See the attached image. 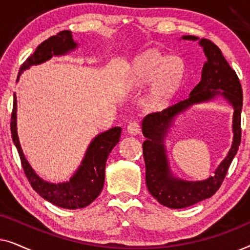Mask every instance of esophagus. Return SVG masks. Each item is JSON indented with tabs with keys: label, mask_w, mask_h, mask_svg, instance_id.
Returning a JSON list of instances; mask_svg holds the SVG:
<instances>
[{
	"label": "esophagus",
	"mask_w": 250,
	"mask_h": 250,
	"mask_svg": "<svg viewBox=\"0 0 250 250\" xmlns=\"http://www.w3.org/2000/svg\"><path fill=\"white\" fill-rule=\"evenodd\" d=\"M127 133L131 135H136L140 133V123L136 121H132L127 125Z\"/></svg>",
	"instance_id": "1"
}]
</instances>
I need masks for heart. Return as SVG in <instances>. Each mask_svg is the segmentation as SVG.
I'll return each mask as SVG.
<instances>
[{
	"label": "heart",
	"mask_w": 250,
	"mask_h": 250,
	"mask_svg": "<svg viewBox=\"0 0 250 250\" xmlns=\"http://www.w3.org/2000/svg\"><path fill=\"white\" fill-rule=\"evenodd\" d=\"M182 76L183 63L179 58L148 52L135 60L131 80L135 86H145L152 82L149 100L153 105H163L175 92Z\"/></svg>",
	"instance_id": "obj_1"
}]
</instances>
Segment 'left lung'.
<instances>
[{"mask_svg":"<svg viewBox=\"0 0 250 250\" xmlns=\"http://www.w3.org/2000/svg\"><path fill=\"white\" fill-rule=\"evenodd\" d=\"M183 40L197 41L196 36H182ZM207 61L204 63L201 80L189 97L162 112L146 115L142 121L143 158L146 163V183L149 192L164 206L186 208L210 198L220 189L229 167L241 142L242 88L235 71L230 67L222 51L209 40H199ZM221 95L234 107V142L228 156L222 161L213 177L204 181H186L170 172L163 140L173 118L192 104L202 103Z\"/></svg>","mask_w":250,"mask_h":250,"instance_id":"obj_1","label":"left lung"}]
</instances>
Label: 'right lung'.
<instances>
[{
  "mask_svg": "<svg viewBox=\"0 0 250 250\" xmlns=\"http://www.w3.org/2000/svg\"><path fill=\"white\" fill-rule=\"evenodd\" d=\"M77 47L69 30H62L57 35L41 43L32 56L21 64L18 78L23 70L30 66L50 60L54 56H63ZM122 128L112 127L100 133L92 140L78 169L69 181L62 183H50L37 175L23 155L17 132V97L13 94V109L11 114V136L18 150L21 165L30 186L41 197L58 207L67 209L84 208L97 199L104 184V168L109 153L119 142Z\"/></svg>",
  "mask_w": 250,
  "mask_h": 250,
  "instance_id": "add662e5",
  "label": "right lung"
}]
</instances>
